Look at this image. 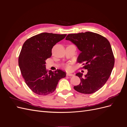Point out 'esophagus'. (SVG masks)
I'll return each instance as SVG.
<instances>
[{"label":"esophagus","instance_id":"34e87169","mask_svg":"<svg viewBox=\"0 0 127 127\" xmlns=\"http://www.w3.org/2000/svg\"><path fill=\"white\" fill-rule=\"evenodd\" d=\"M67 76H74V74H71V73H67Z\"/></svg>","mask_w":127,"mask_h":127}]
</instances>
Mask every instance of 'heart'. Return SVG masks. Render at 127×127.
I'll use <instances>...</instances> for the list:
<instances>
[{
	"mask_svg": "<svg viewBox=\"0 0 127 127\" xmlns=\"http://www.w3.org/2000/svg\"><path fill=\"white\" fill-rule=\"evenodd\" d=\"M65 68H66V69H67V70H70V69H71V66H70V65H69V64H67V65H66V67H65Z\"/></svg>",
	"mask_w": 127,
	"mask_h": 127,
	"instance_id": "1",
	"label": "heart"
}]
</instances>
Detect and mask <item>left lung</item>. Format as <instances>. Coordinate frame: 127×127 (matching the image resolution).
I'll use <instances>...</instances> for the list:
<instances>
[{
    "label": "left lung",
    "mask_w": 127,
    "mask_h": 127,
    "mask_svg": "<svg viewBox=\"0 0 127 127\" xmlns=\"http://www.w3.org/2000/svg\"><path fill=\"white\" fill-rule=\"evenodd\" d=\"M66 40L74 43L81 51L77 62L84 65L87 74H76L80 83L74 87L83 94H93L102 88L108 80L114 64V57L109 41L102 35L91 32L69 34Z\"/></svg>",
    "instance_id": "1"
}]
</instances>
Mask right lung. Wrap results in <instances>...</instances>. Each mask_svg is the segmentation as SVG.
<instances>
[{
  "label": "right lung",
  "mask_w": 127,
  "mask_h": 127,
  "mask_svg": "<svg viewBox=\"0 0 127 127\" xmlns=\"http://www.w3.org/2000/svg\"><path fill=\"white\" fill-rule=\"evenodd\" d=\"M67 34L42 33L27 40L18 57V64L26 85L34 93L47 95L56 90L59 80L66 76L60 69L48 71L45 60L52 56V49Z\"/></svg>",
  "instance_id": "1"
}]
</instances>
